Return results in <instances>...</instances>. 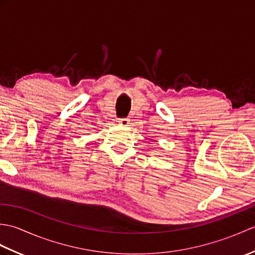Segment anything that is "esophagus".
<instances>
[{"instance_id":"obj_1","label":"esophagus","mask_w":255,"mask_h":255,"mask_svg":"<svg viewBox=\"0 0 255 255\" xmlns=\"http://www.w3.org/2000/svg\"><path fill=\"white\" fill-rule=\"evenodd\" d=\"M118 124L122 125V126H128L129 125V119L128 118H119Z\"/></svg>"}]
</instances>
